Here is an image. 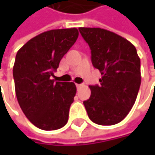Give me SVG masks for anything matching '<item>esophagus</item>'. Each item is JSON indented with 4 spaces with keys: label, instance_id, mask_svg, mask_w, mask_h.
Segmentation results:
<instances>
[{
    "label": "esophagus",
    "instance_id": "34e87169",
    "mask_svg": "<svg viewBox=\"0 0 155 155\" xmlns=\"http://www.w3.org/2000/svg\"><path fill=\"white\" fill-rule=\"evenodd\" d=\"M76 86H77V88H79V87L82 86V84H76Z\"/></svg>",
    "mask_w": 155,
    "mask_h": 155
}]
</instances>
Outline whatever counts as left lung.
Here are the masks:
<instances>
[{
    "instance_id": "obj_1",
    "label": "left lung",
    "mask_w": 155,
    "mask_h": 155,
    "mask_svg": "<svg viewBox=\"0 0 155 155\" xmlns=\"http://www.w3.org/2000/svg\"><path fill=\"white\" fill-rule=\"evenodd\" d=\"M91 50V62L102 75L100 85H90L91 94L84 101L89 118L99 125L122 122L138 95L140 60L128 39L98 27H79Z\"/></svg>"
}]
</instances>
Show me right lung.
Wrapping results in <instances>:
<instances>
[{"mask_svg":"<svg viewBox=\"0 0 155 155\" xmlns=\"http://www.w3.org/2000/svg\"><path fill=\"white\" fill-rule=\"evenodd\" d=\"M78 37L77 28L46 31L27 41L15 57L13 75L18 103L37 128L56 130L69 117L77 88L51 79L59 62Z\"/></svg>","mask_w":155,"mask_h":155,"instance_id":"right-lung-1","label":"right lung"}]
</instances>
